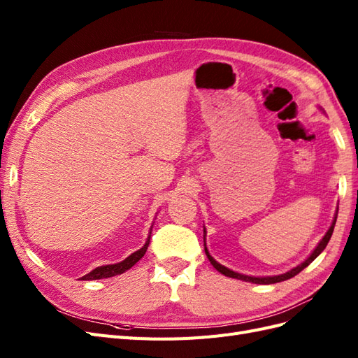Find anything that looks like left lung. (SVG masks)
<instances>
[{"label": "left lung", "instance_id": "1", "mask_svg": "<svg viewBox=\"0 0 358 358\" xmlns=\"http://www.w3.org/2000/svg\"><path fill=\"white\" fill-rule=\"evenodd\" d=\"M336 218H338V212H336V215H334V220H333V222H331V225H330V229H329V231L326 233V236L322 237V239L320 241V243L317 245V248L313 249V252L305 259V262H303L301 264H299L297 267H294V268H291L289 272H287V273H282V275H278V276H264V278H255V276H248V275H242V273H237V272H233V270H230V268H227L225 266H222V264H220L218 262H215L213 259V257L209 254V251H208V248H206V243H204V252H206V255H208V258H209V262L212 263V266L218 270V272H221L222 275H225V276H229V278H234V279H241V280H245V282H252V284H276V282H282V280H287V279H289V278H292V276H296L297 273H300L303 268L305 267H308L313 259H315L324 249H326V246H327V243H329V241H330V237H331V234H333V230H334V224H336ZM204 236H206V229H204ZM206 239V237H204Z\"/></svg>", "mask_w": 358, "mask_h": 358}]
</instances>
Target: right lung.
I'll use <instances>...</instances> for the list:
<instances>
[{"label":"right lung","instance_id":"obj_1","mask_svg":"<svg viewBox=\"0 0 358 358\" xmlns=\"http://www.w3.org/2000/svg\"><path fill=\"white\" fill-rule=\"evenodd\" d=\"M149 241H150V233H149V237L146 243L143 245V248H140L138 251L133 252L129 257H127L124 262L121 263H116V264H106V266H100L94 268L92 272H90L88 275L82 276L80 279L83 280H95V279H104V278H112V276H116V275H121L124 272H127L128 268H131L140 258H142L146 252V249L149 246Z\"/></svg>","mask_w":358,"mask_h":358}]
</instances>
